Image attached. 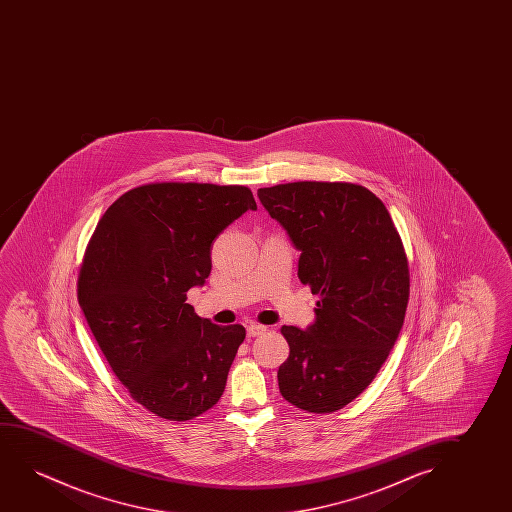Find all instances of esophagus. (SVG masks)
<instances>
[{
    "label": "esophagus",
    "mask_w": 512,
    "mask_h": 512,
    "mask_svg": "<svg viewBox=\"0 0 512 512\" xmlns=\"http://www.w3.org/2000/svg\"><path fill=\"white\" fill-rule=\"evenodd\" d=\"M264 332H266V327L259 325V323H250V325L246 327L248 337H257L260 336V334H264Z\"/></svg>",
    "instance_id": "34e87169"
}]
</instances>
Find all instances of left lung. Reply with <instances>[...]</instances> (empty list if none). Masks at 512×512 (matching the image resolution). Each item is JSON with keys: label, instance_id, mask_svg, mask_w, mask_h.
I'll list each match as a JSON object with an SVG mask.
<instances>
[{"label": "left lung", "instance_id": "8db88e82", "mask_svg": "<svg viewBox=\"0 0 512 512\" xmlns=\"http://www.w3.org/2000/svg\"><path fill=\"white\" fill-rule=\"evenodd\" d=\"M301 252L299 280L320 295L315 322L283 325L290 355L278 369L283 399L308 413H334L357 399L399 337L409 267L381 199L362 185L281 183L257 192Z\"/></svg>", "mask_w": 512, "mask_h": 512}]
</instances>
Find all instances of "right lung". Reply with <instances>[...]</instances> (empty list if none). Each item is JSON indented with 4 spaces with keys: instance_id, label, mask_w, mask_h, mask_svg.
<instances>
[{
    "instance_id": "add662e5",
    "label": "right lung",
    "mask_w": 512,
    "mask_h": 512,
    "mask_svg": "<svg viewBox=\"0 0 512 512\" xmlns=\"http://www.w3.org/2000/svg\"><path fill=\"white\" fill-rule=\"evenodd\" d=\"M243 185L148 183L105 211L85 250L78 302L108 364L138 404L187 421L217 404L243 325L194 313L187 292L211 273L213 241L245 211Z\"/></svg>"
}]
</instances>
